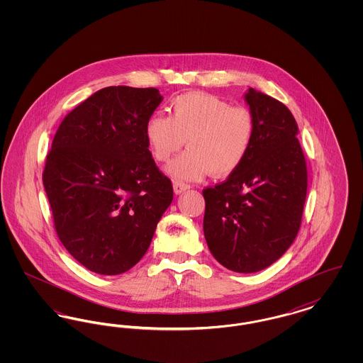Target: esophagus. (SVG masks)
Returning a JSON list of instances; mask_svg holds the SVG:
<instances>
[{"label": "esophagus", "instance_id": "1", "mask_svg": "<svg viewBox=\"0 0 363 363\" xmlns=\"http://www.w3.org/2000/svg\"><path fill=\"white\" fill-rule=\"evenodd\" d=\"M173 189L175 194H181L185 190L190 189V185L185 184V182H181V181H175L173 184Z\"/></svg>", "mask_w": 363, "mask_h": 363}]
</instances>
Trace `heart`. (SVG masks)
I'll return each mask as SVG.
<instances>
[{"label": "heart", "instance_id": "obj_1", "mask_svg": "<svg viewBox=\"0 0 363 363\" xmlns=\"http://www.w3.org/2000/svg\"><path fill=\"white\" fill-rule=\"evenodd\" d=\"M170 117L152 116L144 128L151 155L167 162L186 140L189 147L166 167L177 181H200L209 172L222 178L237 172L255 138L252 113L209 94L179 95L169 106Z\"/></svg>", "mask_w": 363, "mask_h": 363}]
</instances>
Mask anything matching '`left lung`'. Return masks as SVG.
<instances>
[{"label":"left lung","mask_w":363,"mask_h":363,"mask_svg":"<svg viewBox=\"0 0 363 363\" xmlns=\"http://www.w3.org/2000/svg\"><path fill=\"white\" fill-rule=\"evenodd\" d=\"M245 102L255 138L241 167L203 190L204 237L212 256L230 271L253 274L280 259L301 227L308 170L298 125L277 99L249 88Z\"/></svg>","instance_id":"8db88e82"}]
</instances>
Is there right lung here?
I'll return each instance as SVG.
<instances>
[{"mask_svg": "<svg viewBox=\"0 0 363 363\" xmlns=\"http://www.w3.org/2000/svg\"><path fill=\"white\" fill-rule=\"evenodd\" d=\"M162 101L156 88L106 86L72 110L52 140L43 186L55 231L95 274L135 267L173 201L144 136Z\"/></svg>", "mask_w": 363, "mask_h": 363, "instance_id": "obj_1", "label": "right lung"}]
</instances>
